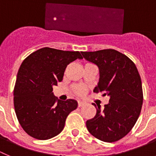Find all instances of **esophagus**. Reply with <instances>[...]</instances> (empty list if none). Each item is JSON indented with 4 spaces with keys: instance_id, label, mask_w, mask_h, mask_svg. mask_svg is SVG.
<instances>
[{
    "instance_id": "34e87169",
    "label": "esophagus",
    "mask_w": 156,
    "mask_h": 156,
    "mask_svg": "<svg viewBox=\"0 0 156 156\" xmlns=\"http://www.w3.org/2000/svg\"><path fill=\"white\" fill-rule=\"evenodd\" d=\"M85 105V102L83 101H78V107H81V106H84Z\"/></svg>"
}]
</instances>
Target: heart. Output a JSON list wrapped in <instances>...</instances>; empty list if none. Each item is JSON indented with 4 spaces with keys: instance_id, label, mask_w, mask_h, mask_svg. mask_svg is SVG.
<instances>
[{
    "instance_id": "1",
    "label": "heart",
    "mask_w": 156,
    "mask_h": 156,
    "mask_svg": "<svg viewBox=\"0 0 156 156\" xmlns=\"http://www.w3.org/2000/svg\"><path fill=\"white\" fill-rule=\"evenodd\" d=\"M73 89H74L75 93L78 96H82L86 92V88L83 85H75V86H74Z\"/></svg>"
}]
</instances>
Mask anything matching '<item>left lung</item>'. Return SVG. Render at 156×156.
<instances>
[{"mask_svg": "<svg viewBox=\"0 0 156 156\" xmlns=\"http://www.w3.org/2000/svg\"><path fill=\"white\" fill-rule=\"evenodd\" d=\"M81 54L99 68V83L94 92L109 97L103 109L92 103L96 114L86 121L87 129L100 141H118L130 132L141 113L143 92L139 73L129 57L113 49Z\"/></svg>", "mask_w": 156, "mask_h": 156, "instance_id": "obj_1", "label": "left lung"}]
</instances>
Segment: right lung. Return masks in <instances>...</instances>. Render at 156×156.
<instances>
[{
  "instance_id": "obj_1",
  "label": "right lung",
  "mask_w": 156,
  "mask_h": 156,
  "mask_svg": "<svg viewBox=\"0 0 156 156\" xmlns=\"http://www.w3.org/2000/svg\"><path fill=\"white\" fill-rule=\"evenodd\" d=\"M82 58L78 51L44 47L22 63L14 88V106L20 125L29 136L47 140L62 131L67 116L77 109L78 102L57 99L53 87L62 81L70 63Z\"/></svg>"
}]
</instances>
